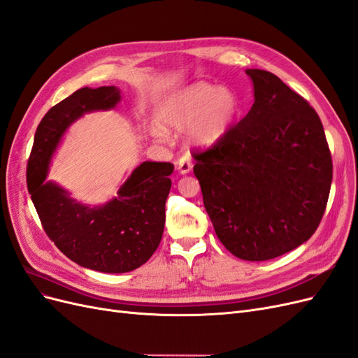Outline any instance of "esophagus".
<instances>
[{
  "label": "esophagus",
  "mask_w": 358,
  "mask_h": 358,
  "mask_svg": "<svg viewBox=\"0 0 358 358\" xmlns=\"http://www.w3.org/2000/svg\"><path fill=\"white\" fill-rule=\"evenodd\" d=\"M178 170H179V173H182V175H187V173H189L192 170L191 157H188V155L180 157L178 161Z\"/></svg>",
  "instance_id": "34e87169"
}]
</instances>
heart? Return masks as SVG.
Segmentation results:
<instances>
[{
	"instance_id": "heart-1",
	"label": "heart",
	"mask_w": 358,
	"mask_h": 358,
	"mask_svg": "<svg viewBox=\"0 0 358 358\" xmlns=\"http://www.w3.org/2000/svg\"><path fill=\"white\" fill-rule=\"evenodd\" d=\"M236 95L209 83H197L162 103L158 109L159 125L150 128V136L159 142L169 138L167 129L183 131L196 146H212L227 134L236 116Z\"/></svg>"
}]
</instances>
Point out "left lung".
Wrapping results in <instances>:
<instances>
[{"mask_svg":"<svg viewBox=\"0 0 358 358\" xmlns=\"http://www.w3.org/2000/svg\"><path fill=\"white\" fill-rule=\"evenodd\" d=\"M254 104L206 150H196L206 212L221 243L246 262L305 243L326 210L333 162L318 113L266 70L251 69Z\"/></svg>","mask_w":358,"mask_h":358,"instance_id":"8db88e82","label":"left lung"}]
</instances>
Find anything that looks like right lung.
I'll return each mask as SVG.
<instances>
[{"instance_id": "obj_1", "label": "right lung", "mask_w": 358, "mask_h": 358, "mask_svg": "<svg viewBox=\"0 0 358 358\" xmlns=\"http://www.w3.org/2000/svg\"><path fill=\"white\" fill-rule=\"evenodd\" d=\"M121 101L116 86L82 88L41 119L27 166V185L49 239L71 262L103 273H125L145 264L161 242L171 162L145 161L99 208L74 201L69 191L46 182L50 158L67 128L83 113L109 110Z\"/></svg>"}]
</instances>
